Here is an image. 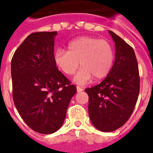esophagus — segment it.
<instances>
[{
    "label": "esophagus",
    "instance_id": "esophagus-1",
    "mask_svg": "<svg viewBox=\"0 0 153 153\" xmlns=\"http://www.w3.org/2000/svg\"><path fill=\"white\" fill-rule=\"evenodd\" d=\"M83 88H81V87H79V86H76V91L78 92V93H79V92H82L83 91Z\"/></svg>",
    "mask_w": 153,
    "mask_h": 153
}]
</instances>
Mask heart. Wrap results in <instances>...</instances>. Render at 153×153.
Returning a JSON list of instances; mask_svg holds the SVG:
<instances>
[{
  "label": "heart",
  "instance_id": "obj_1",
  "mask_svg": "<svg viewBox=\"0 0 153 153\" xmlns=\"http://www.w3.org/2000/svg\"><path fill=\"white\" fill-rule=\"evenodd\" d=\"M68 51L59 48L53 55L55 64L67 75H72L79 67L74 81L85 85L94 76L100 79L109 74L113 67L114 53L112 46L105 40L95 36H80L71 40Z\"/></svg>",
  "mask_w": 153,
  "mask_h": 153
}]
</instances>
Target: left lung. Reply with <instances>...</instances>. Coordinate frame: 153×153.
Segmentation results:
<instances>
[{
	"mask_svg": "<svg viewBox=\"0 0 153 153\" xmlns=\"http://www.w3.org/2000/svg\"><path fill=\"white\" fill-rule=\"evenodd\" d=\"M115 62L100 84L85 90L89 96L88 112L98 130L113 132L126 123L132 115L140 93L139 67L132 47L113 31Z\"/></svg>",
	"mask_w": 153,
	"mask_h": 153,
	"instance_id": "8db88e82",
	"label": "left lung"
}]
</instances>
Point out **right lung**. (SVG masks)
I'll return each instance as SVG.
<instances>
[{"label": "right lung", "instance_id": "add662e5", "mask_svg": "<svg viewBox=\"0 0 153 153\" xmlns=\"http://www.w3.org/2000/svg\"><path fill=\"white\" fill-rule=\"evenodd\" d=\"M56 31L30 34L11 60L13 99L27 125L42 134L56 132L64 122L76 87L53 60Z\"/></svg>", "mask_w": 153, "mask_h": 153}]
</instances>
